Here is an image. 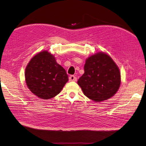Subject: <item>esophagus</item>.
I'll return each instance as SVG.
<instances>
[{"label": "esophagus", "instance_id": "1", "mask_svg": "<svg viewBox=\"0 0 146 146\" xmlns=\"http://www.w3.org/2000/svg\"><path fill=\"white\" fill-rule=\"evenodd\" d=\"M69 80L70 82H75L76 81V77L74 75H71L70 77H69Z\"/></svg>", "mask_w": 146, "mask_h": 146}]
</instances>
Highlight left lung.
<instances>
[{
	"label": "left lung",
	"mask_w": 146,
	"mask_h": 146,
	"mask_svg": "<svg viewBox=\"0 0 146 146\" xmlns=\"http://www.w3.org/2000/svg\"><path fill=\"white\" fill-rule=\"evenodd\" d=\"M84 71L77 83L89 99L95 102L108 100L119 89L120 71L111 57L104 53H97L89 57Z\"/></svg>",
	"instance_id": "1"
}]
</instances>
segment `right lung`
<instances>
[{
	"label": "right lung",
	"instance_id": "add662e5",
	"mask_svg": "<svg viewBox=\"0 0 146 146\" xmlns=\"http://www.w3.org/2000/svg\"><path fill=\"white\" fill-rule=\"evenodd\" d=\"M25 75L30 91L44 100L57 95L68 80L66 70L46 51L39 53L30 60Z\"/></svg>",
	"mask_w": 146,
	"mask_h": 146
}]
</instances>
